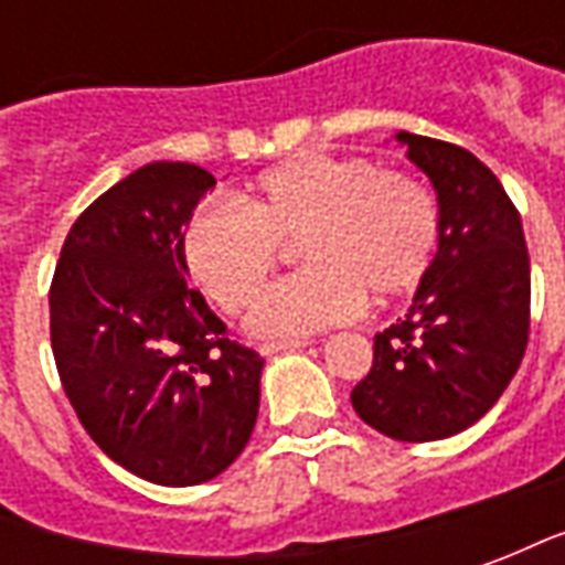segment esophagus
Listing matches in <instances>:
<instances>
[{
    "instance_id": "obj_1",
    "label": "esophagus",
    "mask_w": 565,
    "mask_h": 565,
    "mask_svg": "<svg viewBox=\"0 0 565 565\" xmlns=\"http://www.w3.org/2000/svg\"><path fill=\"white\" fill-rule=\"evenodd\" d=\"M306 339H284V342H263L259 344V354H278V351H296V348H306Z\"/></svg>"
}]
</instances>
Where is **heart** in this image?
Returning a JSON list of instances; mask_svg holds the SVG:
<instances>
[{
  "mask_svg": "<svg viewBox=\"0 0 565 565\" xmlns=\"http://www.w3.org/2000/svg\"><path fill=\"white\" fill-rule=\"evenodd\" d=\"M441 233L429 186L384 172L366 157L306 153L259 174L242 205L214 202L184 226L190 278L235 315L259 294L284 242L306 269L271 284L247 315V330L296 339L360 315L366 294L391 302L424 281Z\"/></svg>",
  "mask_w": 565,
  "mask_h": 565,
  "instance_id": "heart-1",
  "label": "heart"
}]
</instances>
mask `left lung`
I'll return each mask as SVG.
<instances>
[{"instance_id":"obj_1","label":"left lung","mask_w":565,"mask_h":565,"mask_svg":"<svg viewBox=\"0 0 565 565\" xmlns=\"http://www.w3.org/2000/svg\"><path fill=\"white\" fill-rule=\"evenodd\" d=\"M438 193L441 233L408 315L375 335L354 412L396 441H436L484 417L530 339V254L499 178L450 141L399 132Z\"/></svg>"}]
</instances>
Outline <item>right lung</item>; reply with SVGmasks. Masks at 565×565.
<instances>
[{"label": "right lung", "instance_id": "right-lung-1", "mask_svg": "<svg viewBox=\"0 0 565 565\" xmlns=\"http://www.w3.org/2000/svg\"><path fill=\"white\" fill-rule=\"evenodd\" d=\"M214 178L150 162L68 230L51 281V348L99 448L162 487L211 481L245 450L263 356L226 335L184 278L181 238Z\"/></svg>", "mask_w": 565, "mask_h": 565}]
</instances>
